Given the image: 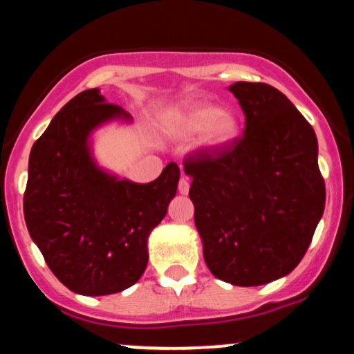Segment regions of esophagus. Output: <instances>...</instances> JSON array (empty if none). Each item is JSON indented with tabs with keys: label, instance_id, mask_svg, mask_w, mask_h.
<instances>
[{
	"label": "esophagus",
	"instance_id": "34e87169",
	"mask_svg": "<svg viewBox=\"0 0 354 354\" xmlns=\"http://www.w3.org/2000/svg\"><path fill=\"white\" fill-rule=\"evenodd\" d=\"M178 189H180L181 194H188L189 191V180L186 176H181L180 185H178Z\"/></svg>",
	"mask_w": 354,
	"mask_h": 354
}]
</instances>
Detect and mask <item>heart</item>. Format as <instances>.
<instances>
[{
	"instance_id": "b5f03b06",
	"label": "heart",
	"mask_w": 354,
	"mask_h": 354,
	"mask_svg": "<svg viewBox=\"0 0 354 354\" xmlns=\"http://www.w3.org/2000/svg\"><path fill=\"white\" fill-rule=\"evenodd\" d=\"M168 124L176 135L193 136L200 133L198 143L205 149L226 148L236 141L241 133V120L233 109H218V106L205 101H198L173 113Z\"/></svg>"
}]
</instances>
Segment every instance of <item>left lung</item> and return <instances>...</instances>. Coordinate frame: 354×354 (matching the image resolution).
Segmentation results:
<instances>
[{"mask_svg": "<svg viewBox=\"0 0 354 354\" xmlns=\"http://www.w3.org/2000/svg\"><path fill=\"white\" fill-rule=\"evenodd\" d=\"M228 89L245 133L185 161L206 266L234 286H259L298 266L324 211L315 129L279 89L238 81Z\"/></svg>", "mask_w": 354, "mask_h": 354, "instance_id": "1", "label": "left lung"}]
</instances>
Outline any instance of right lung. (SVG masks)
Returning a JSON list of instances; mask_svg holds the SVG:
<instances>
[{
  "label": "right lung",
  "mask_w": 354,
  "mask_h": 354,
  "mask_svg": "<svg viewBox=\"0 0 354 354\" xmlns=\"http://www.w3.org/2000/svg\"><path fill=\"white\" fill-rule=\"evenodd\" d=\"M133 118L98 88L68 101L30 153L24 221L56 278L78 295L133 286L148 265V238L176 194L180 168L169 163L151 183L101 168L93 133Z\"/></svg>",
  "instance_id": "obj_1"
}]
</instances>
